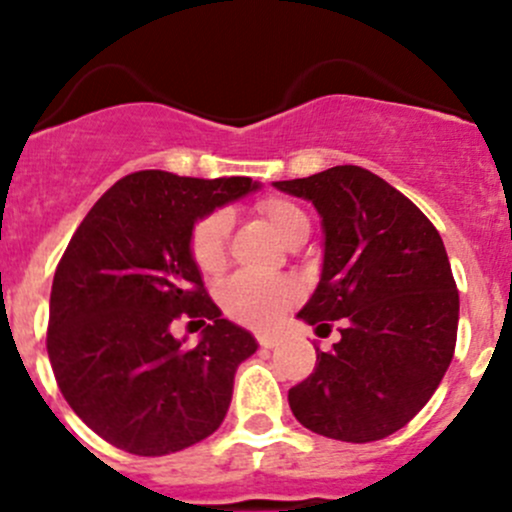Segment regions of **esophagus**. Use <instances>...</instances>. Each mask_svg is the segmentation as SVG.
Wrapping results in <instances>:
<instances>
[{
	"label": "esophagus",
	"instance_id": "esophagus-1",
	"mask_svg": "<svg viewBox=\"0 0 512 512\" xmlns=\"http://www.w3.org/2000/svg\"><path fill=\"white\" fill-rule=\"evenodd\" d=\"M277 342H280V339L272 337V334H257V344H260L262 349H272V347H277Z\"/></svg>",
	"mask_w": 512,
	"mask_h": 512
}]
</instances>
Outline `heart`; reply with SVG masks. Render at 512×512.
I'll return each mask as SVG.
<instances>
[{
	"instance_id": "1",
	"label": "heart",
	"mask_w": 512,
	"mask_h": 512,
	"mask_svg": "<svg viewBox=\"0 0 512 512\" xmlns=\"http://www.w3.org/2000/svg\"><path fill=\"white\" fill-rule=\"evenodd\" d=\"M257 215L265 220L282 240L292 245L307 237L309 220L304 210L282 195H265L255 203ZM230 237V213L223 208L210 210L198 218L188 232V252L203 275L223 272ZM220 307L230 319L252 329H270L285 314L289 304L299 299V285L292 277H260L237 272L220 287Z\"/></svg>"
}]
</instances>
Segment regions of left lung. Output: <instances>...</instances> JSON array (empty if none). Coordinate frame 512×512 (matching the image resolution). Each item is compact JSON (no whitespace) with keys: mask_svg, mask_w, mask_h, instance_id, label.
Returning a JSON list of instances; mask_svg holds the SVG:
<instances>
[{"mask_svg":"<svg viewBox=\"0 0 512 512\" xmlns=\"http://www.w3.org/2000/svg\"><path fill=\"white\" fill-rule=\"evenodd\" d=\"M312 200L324 225V267L299 317L342 339L317 352L289 389L294 418L319 436L369 443L426 406L453 359L458 289L431 220L359 165L275 183Z\"/></svg>","mask_w":512,"mask_h":512,"instance_id":"left-lung-1","label":"left lung"}]
</instances>
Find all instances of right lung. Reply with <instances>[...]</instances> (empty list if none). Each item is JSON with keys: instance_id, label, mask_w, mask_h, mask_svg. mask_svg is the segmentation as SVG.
<instances>
[{"instance_id": "1", "label": "right lung", "mask_w": 512, "mask_h": 512, "mask_svg": "<svg viewBox=\"0 0 512 512\" xmlns=\"http://www.w3.org/2000/svg\"><path fill=\"white\" fill-rule=\"evenodd\" d=\"M252 178L126 175L96 200L54 272L46 352L74 414L136 456L183 451L218 431L250 332L220 317L188 252L198 218L255 190ZM204 327L185 350L178 318Z\"/></svg>"}]
</instances>
